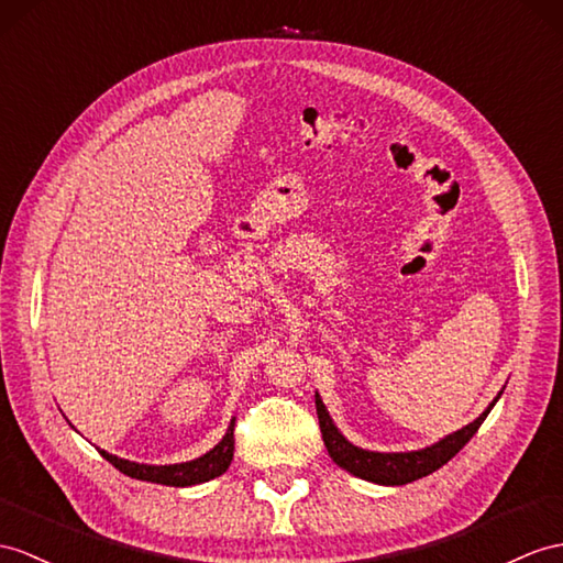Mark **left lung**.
<instances>
[{"label": "left lung", "mask_w": 563, "mask_h": 563, "mask_svg": "<svg viewBox=\"0 0 563 563\" xmlns=\"http://www.w3.org/2000/svg\"><path fill=\"white\" fill-rule=\"evenodd\" d=\"M501 391L495 396V401H492L473 422L465 424V428L451 432V434L442 437L440 442H434V444L418 449V451H369V449L355 446L346 440L344 434L339 432V428L334 424L332 416H329V410L322 404L318 391H314V406H318V418H320L324 446L339 468H344L361 479H367V483L396 487V485H408V483H413V479L430 475L437 468H442L446 461L454 459L459 451L471 442V437L477 432L479 424L485 422L489 410L495 408V404L499 401Z\"/></svg>", "instance_id": "1"}]
</instances>
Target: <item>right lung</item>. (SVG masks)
Here are the masks:
<instances>
[{
    "instance_id": "add662e5",
    "label": "right lung",
    "mask_w": 563,
    "mask_h": 563,
    "mask_svg": "<svg viewBox=\"0 0 563 563\" xmlns=\"http://www.w3.org/2000/svg\"><path fill=\"white\" fill-rule=\"evenodd\" d=\"M234 424L236 418H231L229 428L224 432L222 440H219L208 454H202L194 461L186 463H169V465H150V463H135L119 459L109 451L100 449V454L119 468L123 475L143 479V483H157V485H169V487H190V485H200L208 483V479H214L231 465V459H234Z\"/></svg>"
}]
</instances>
